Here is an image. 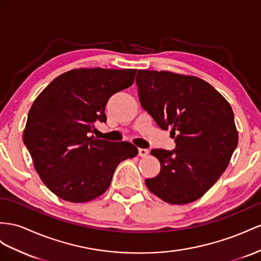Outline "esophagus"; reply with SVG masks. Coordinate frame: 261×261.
I'll return each instance as SVG.
<instances>
[{
    "label": "esophagus",
    "mask_w": 261,
    "mask_h": 261,
    "mask_svg": "<svg viewBox=\"0 0 261 261\" xmlns=\"http://www.w3.org/2000/svg\"><path fill=\"white\" fill-rule=\"evenodd\" d=\"M148 154H149V150L148 149H139V155L140 156L144 158V156H146Z\"/></svg>",
    "instance_id": "obj_1"
}]
</instances>
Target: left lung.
I'll return each mask as SVG.
<instances>
[{
	"mask_svg": "<svg viewBox=\"0 0 261 261\" xmlns=\"http://www.w3.org/2000/svg\"><path fill=\"white\" fill-rule=\"evenodd\" d=\"M136 83L142 108L175 138V149L151 151L161 170L145 185L166 203L194 202L223 174L238 144L231 107L197 77L139 70Z\"/></svg>",
	"mask_w": 261,
	"mask_h": 261,
	"instance_id": "8db88e82",
	"label": "left lung"
}]
</instances>
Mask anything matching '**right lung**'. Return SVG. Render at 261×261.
Listing matches in <instances>:
<instances>
[{
    "label": "right lung",
    "instance_id": "obj_1",
    "mask_svg": "<svg viewBox=\"0 0 261 261\" xmlns=\"http://www.w3.org/2000/svg\"><path fill=\"white\" fill-rule=\"evenodd\" d=\"M137 69L80 68L58 76L39 93L23 135L35 170L55 195L85 203L109 188L117 166L138 154L129 142L91 136L106 122V105L130 87Z\"/></svg>",
    "mask_w": 261,
    "mask_h": 261
}]
</instances>
